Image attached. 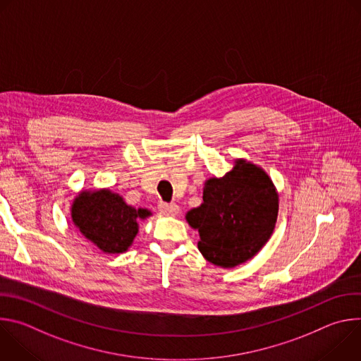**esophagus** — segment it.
<instances>
[{"label":"esophagus","mask_w":361,"mask_h":361,"mask_svg":"<svg viewBox=\"0 0 361 361\" xmlns=\"http://www.w3.org/2000/svg\"><path fill=\"white\" fill-rule=\"evenodd\" d=\"M159 210L164 216H177L180 212V207L176 202H160Z\"/></svg>","instance_id":"34e87169"}]
</instances>
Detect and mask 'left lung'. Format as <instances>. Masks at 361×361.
I'll return each instance as SVG.
<instances>
[{
	"label": "left lung",
	"mask_w": 361,
	"mask_h": 361,
	"mask_svg": "<svg viewBox=\"0 0 361 361\" xmlns=\"http://www.w3.org/2000/svg\"><path fill=\"white\" fill-rule=\"evenodd\" d=\"M279 214V194L270 177L244 160L204 184L202 204L185 219L198 230V250L220 267H235L269 241Z\"/></svg>",
	"instance_id": "8db88e82"
}]
</instances>
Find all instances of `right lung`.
<instances>
[{
  "label": "right lung",
  "instance_id": "right-lung-1",
  "mask_svg": "<svg viewBox=\"0 0 361 361\" xmlns=\"http://www.w3.org/2000/svg\"><path fill=\"white\" fill-rule=\"evenodd\" d=\"M149 214L131 207L110 190L82 191L71 207L73 221L81 234L107 254L126 251L138 233V220Z\"/></svg>",
  "mask_w": 361,
  "mask_h": 361
}]
</instances>
